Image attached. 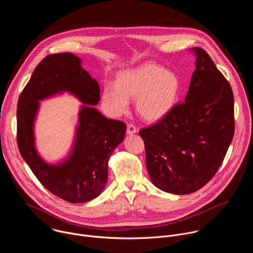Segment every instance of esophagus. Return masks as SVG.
I'll return each instance as SVG.
<instances>
[{
  "label": "esophagus",
  "instance_id": "34e87169",
  "mask_svg": "<svg viewBox=\"0 0 253 253\" xmlns=\"http://www.w3.org/2000/svg\"><path fill=\"white\" fill-rule=\"evenodd\" d=\"M136 131H137V129H136V127L133 124H128L127 125V134L128 135L134 134V133H136Z\"/></svg>",
  "mask_w": 253,
  "mask_h": 253
}]
</instances>
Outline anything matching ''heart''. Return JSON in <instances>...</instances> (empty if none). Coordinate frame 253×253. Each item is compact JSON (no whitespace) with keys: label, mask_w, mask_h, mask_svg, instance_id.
<instances>
[{"label":"heart","mask_w":253,"mask_h":253,"mask_svg":"<svg viewBox=\"0 0 253 253\" xmlns=\"http://www.w3.org/2000/svg\"><path fill=\"white\" fill-rule=\"evenodd\" d=\"M180 88L179 78L174 72L156 63L146 62L122 71L116 85L106 84L102 101L108 111L118 116L127 110L129 98H133L139 116L145 121L156 122L172 110Z\"/></svg>","instance_id":"obj_1"}]
</instances>
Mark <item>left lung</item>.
<instances>
[{
  "mask_svg": "<svg viewBox=\"0 0 253 253\" xmlns=\"http://www.w3.org/2000/svg\"><path fill=\"white\" fill-rule=\"evenodd\" d=\"M196 69L185 102L158 123L140 130L152 183L189 194L219 169L234 135V99L228 81L201 48H192Z\"/></svg>",
  "mask_w": 253,
  "mask_h": 253,
  "instance_id": "8db88e82",
  "label": "left lung"
}]
</instances>
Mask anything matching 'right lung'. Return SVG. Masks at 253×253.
Returning a JSON list of instances; mask_svg holds the SVG:
<instances>
[{"instance_id": "right-lung-1", "label": "right lung", "mask_w": 253, "mask_h": 253, "mask_svg": "<svg viewBox=\"0 0 253 253\" xmlns=\"http://www.w3.org/2000/svg\"><path fill=\"white\" fill-rule=\"evenodd\" d=\"M69 91L84 105L71 152L58 165L47 164L34 146L33 124L39 100ZM100 87L72 53L48 55L35 68L22 91L17 109L19 151L42 185L54 195L71 203L90 201L104 190L108 161L123 141L124 122L107 119L95 107Z\"/></svg>"}]
</instances>
